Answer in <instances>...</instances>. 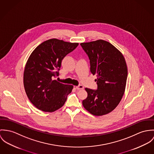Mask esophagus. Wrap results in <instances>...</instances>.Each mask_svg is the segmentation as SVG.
Here are the masks:
<instances>
[{
  "instance_id": "34e87169",
  "label": "esophagus",
  "mask_w": 154,
  "mask_h": 154,
  "mask_svg": "<svg viewBox=\"0 0 154 154\" xmlns=\"http://www.w3.org/2000/svg\"><path fill=\"white\" fill-rule=\"evenodd\" d=\"M74 88L79 90H82L84 88V87L82 85H79V86H74Z\"/></svg>"
}]
</instances>
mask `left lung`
I'll return each mask as SVG.
<instances>
[{
    "instance_id": "8db88e82",
    "label": "left lung",
    "mask_w": 154,
    "mask_h": 154,
    "mask_svg": "<svg viewBox=\"0 0 154 154\" xmlns=\"http://www.w3.org/2000/svg\"><path fill=\"white\" fill-rule=\"evenodd\" d=\"M88 55L90 71L97 74V90L85 88L87 98L83 100L85 110L94 116H103L113 111L124 94L128 68L119 50L110 42L99 39L80 44Z\"/></svg>"
}]
</instances>
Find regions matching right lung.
Listing matches in <instances>:
<instances>
[{
    "mask_svg": "<svg viewBox=\"0 0 154 154\" xmlns=\"http://www.w3.org/2000/svg\"><path fill=\"white\" fill-rule=\"evenodd\" d=\"M56 38L39 44L31 53L23 72L26 94L35 106L45 112H53L64 104L73 85L53 80L58 75L63 58L78 46Z\"/></svg>",
    "mask_w": 154,
    "mask_h": 154,
    "instance_id": "1",
    "label": "right lung"
}]
</instances>
